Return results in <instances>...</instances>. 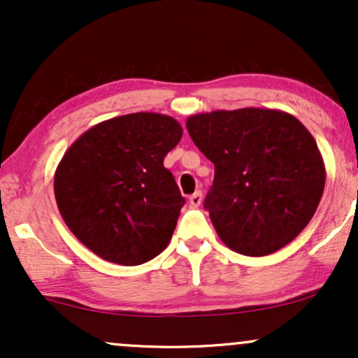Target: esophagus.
I'll return each instance as SVG.
<instances>
[{"label": "esophagus", "instance_id": "1", "mask_svg": "<svg viewBox=\"0 0 358 358\" xmlns=\"http://www.w3.org/2000/svg\"><path fill=\"white\" fill-rule=\"evenodd\" d=\"M190 203L192 207H199L202 203V192H195L193 195H190Z\"/></svg>", "mask_w": 358, "mask_h": 358}]
</instances>
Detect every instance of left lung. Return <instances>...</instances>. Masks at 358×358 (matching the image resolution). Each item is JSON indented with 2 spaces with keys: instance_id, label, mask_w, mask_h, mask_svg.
I'll return each mask as SVG.
<instances>
[{
  "instance_id": "1",
  "label": "left lung",
  "mask_w": 358,
  "mask_h": 358,
  "mask_svg": "<svg viewBox=\"0 0 358 358\" xmlns=\"http://www.w3.org/2000/svg\"><path fill=\"white\" fill-rule=\"evenodd\" d=\"M187 129L215 166L203 207L227 248L268 256L306 227L327 175L316 141L296 117L259 108L213 110L188 117Z\"/></svg>"
}]
</instances>
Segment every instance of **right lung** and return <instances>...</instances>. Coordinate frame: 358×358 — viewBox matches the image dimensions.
Instances as JSON below:
<instances>
[{
	"label": "right lung",
	"mask_w": 358,
	"mask_h": 358,
	"mask_svg": "<svg viewBox=\"0 0 358 358\" xmlns=\"http://www.w3.org/2000/svg\"><path fill=\"white\" fill-rule=\"evenodd\" d=\"M183 129L173 117L134 113L90 127L62 158L55 200L73 236L122 266L166 249L185 199L163 159Z\"/></svg>",
	"instance_id": "1"
}]
</instances>
